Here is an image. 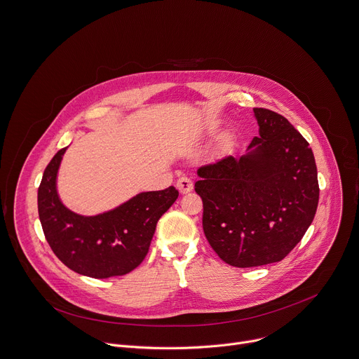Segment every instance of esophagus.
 <instances>
[{
	"instance_id": "1",
	"label": "esophagus",
	"mask_w": 359,
	"mask_h": 359,
	"mask_svg": "<svg viewBox=\"0 0 359 359\" xmlns=\"http://www.w3.org/2000/svg\"><path fill=\"white\" fill-rule=\"evenodd\" d=\"M177 188L181 194H188L192 191L194 185H192V181L188 178V177H181L178 181H177Z\"/></svg>"
}]
</instances>
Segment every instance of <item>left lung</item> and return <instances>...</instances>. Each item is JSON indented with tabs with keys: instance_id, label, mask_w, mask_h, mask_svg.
I'll return each instance as SVG.
<instances>
[{
	"instance_id": "8db88e82",
	"label": "left lung",
	"mask_w": 359,
	"mask_h": 359,
	"mask_svg": "<svg viewBox=\"0 0 359 359\" xmlns=\"http://www.w3.org/2000/svg\"><path fill=\"white\" fill-rule=\"evenodd\" d=\"M254 114L259 135L248 152L200 167L195 182L207 240L238 268L284 259L302 240L320 200L308 141L285 116L265 108Z\"/></svg>"
}]
</instances>
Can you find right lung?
<instances>
[{
    "label": "right lung",
    "instance_id": "right-lung-1",
    "mask_svg": "<svg viewBox=\"0 0 359 359\" xmlns=\"http://www.w3.org/2000/svg\"><path fill=\"white\" fill-rule=\"evenodd\" d=\"M67 148L47 165L38 188V215L46 240L58 259L91 278L126 275L148 254L158 219L178 198V191L141 192L118 208L83 217L64 207L57 194V172Z\"/></svg>",
    "mask_w": 359,
    "mask_h": 359
}]
</instances>
